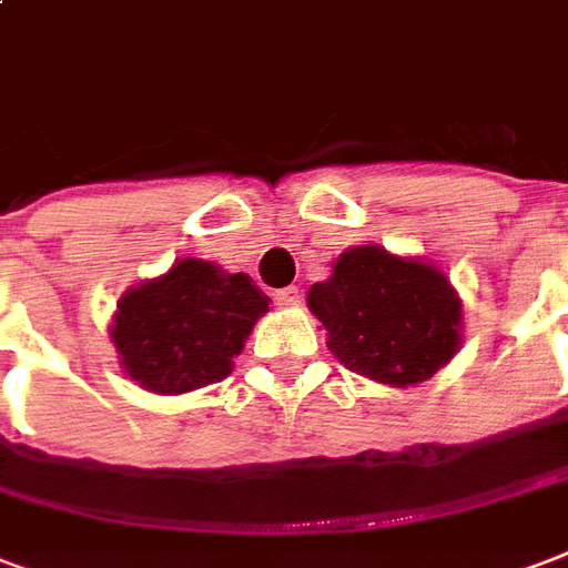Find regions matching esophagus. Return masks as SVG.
I'll list each match as a JSON object with an SVG mask.
<instances>
[{
  "mask_svg": "<svg viewBox=\"0 0 568 568\" xmlns=\"http://www.w3.org/2000/svg\"><path fill=\"white\" fill-rule=\"evenodd\" d=\"M300 302H302V296L296 287L275 290V305H278V308H296Z\"/></svg>",
  "mask_w": 568,
  "mask_h": 568,
  "instance_id": "esophagus-1",
  "label": "esophagus"
}]
</instances>
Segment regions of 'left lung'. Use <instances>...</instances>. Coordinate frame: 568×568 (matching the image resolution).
<instances>
[{"label":"left lung","mask_w":568,"mask_h":568,"mask_svg":"<svg viewBox=\"0 0 568 568\" xmlns=\"http://www.w3.org/2000/svg\"><path fill=\"white\" fill-rule=\"evenodd\" d=\"M308 311L344 368L392 389L430 381L464 341L462 296L449 275L383 245L341 251L329 278L311 284Z\"/></svg>","instance_id":"1"}]
</instances>
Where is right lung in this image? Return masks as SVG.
Here are the masks:
<instances>
[{"instance_id":"add662e5","label":"right lung","mask_w":568,"mask_h":568,"mask_svg":"<svg viewBox=\"0 0 568 568\" xmlns=\"http://www.w3.org/2000/svg\"><path fill=\"white\" fill-rule=\"evenodd\" d=\"M266 311L268 296L245 272L182 257L122 293L110 341L122 374L140 389L185 395L227 377Z\"/></svg>"}]
</instances>
